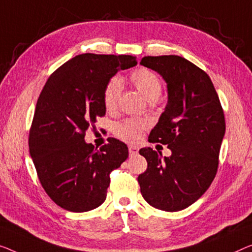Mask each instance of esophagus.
Segmentation results:
<instances>
[{
  "mask_svg": "<svg viewBox=\"0 0 252 252\" xmlns=\"http://www.w3.org/2000/svg\"><path fill=\"white\" fill-rule=\"evenodd\" d=\"M138 152H139V148L137 147V146H133V145H130L129 146L130 155H137Z\"/></svg>",
  "mask_w": 252,
  "mask_h": 252,
  "instance_id": "34e87169",
  "label": "esophagus"
}]
</instances>
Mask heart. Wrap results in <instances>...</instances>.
Segmentation results:
<instances>
[{
	"label": "heart",
	"mask_w": 252,
	"mask_h": 252,
	"mask_svg": "<svg viewBox=\"0 0 252 252\" xmlns=\"http://www.w3.org/2000/svg\"><path fill=\"white\" fill-rule=\"evenodd\" d=\"M130 81L149 102L156 100L162 94L163 85L156 73L148 69H139L133 71L130 76ZM122 81L119 77L112 78L105 86L103 102L107 111L116 107L119 97L121 95ZM147 126L142 120L126 119L114 126V133L126 141H137L141 136V131Z\"/></svg>",
	"instance_id": "b5f03b06"
}]
</instances>
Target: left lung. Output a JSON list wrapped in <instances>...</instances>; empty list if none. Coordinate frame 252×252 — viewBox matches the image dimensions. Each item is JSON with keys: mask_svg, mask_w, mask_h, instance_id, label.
I'll return each instance as SVG.
<instances>
[{"mask_svg": "<svg viewBox=\"0 0 252 252\" xmlns=\"http://www.w3.org/2000/svg\"><path fill=\"white\" fill-rule=\"evenodd\" d=\"M140 64L166 82L167 104L148 140L167 145L172 155L162 157L150 147L141 148L139 154L148 167L138 182L150 206L179 212L196 202L215 178L224 112L208 74L185 58L145 56Z\"/></svg>", "mask_w": 252, "mask_h": 252, "instance_id": "8db88e82", "label": "left lung"}]
</instances>
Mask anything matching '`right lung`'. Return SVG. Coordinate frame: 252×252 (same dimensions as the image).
Listing matches in <instances>:
<instances>
[{
  "instance_id": "add662e5",
  "label": "right lung",
  "mask_w": 252,
  "mask_h": 252,
  "mask_svg": "<svg viewBox=\"0 0 252 252\" xmlns=\"http://www.w3.org/2000/svg\"><path fill=\"white\" fill-rule=\"evenodd\" d=\"M131 55L81 54L51 74L36 104L29 153L44 190L56 205L73 213L103 204L110 173L129 156L112 138L99 149L85 133L104 116L105 86L120 70L137 64Z\"/></svg>"
}]
</instances>
